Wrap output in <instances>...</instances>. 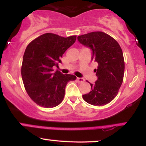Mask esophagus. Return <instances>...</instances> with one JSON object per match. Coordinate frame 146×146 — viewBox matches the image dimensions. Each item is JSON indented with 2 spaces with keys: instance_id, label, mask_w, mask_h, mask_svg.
<instances>
[{
  "instance_id": "obj_1",
  "label": "esophagus",
  "mask_w": 146,
  "mask_h": 146,
  "mask_svg": "<svg viewBox=\"0 0 146 146\" xmlns=\"http://www.w3.org/2000/svg\"><path fill=\"white\" fill-rule=\"evenodd\" d=\"M77 81H78L79 83H82L84 81V79L82 78H77Z\"/></svg>"
}]
</instances>
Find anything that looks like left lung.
Returning <instances> with one entry per match:
<instances>
[{
    "label": "left lung",
    "instance_id": "obj_1",
    "mask_svg": "<svg viewBox=\"0 0 146 146\" xmlns=\"http://www.w3.org/2000/svg\"><path fill=\"white\" fill-rule=\"evenodd\" d=\"M79 42L91 50V60L98 64V80L90 83L91 90L83 95L89 104L104 106L116 97L124 75V60L119 44L114 38L102 31H94L78 37Z\"/></svg>",
    "mask_w": 146,
    "mask_h": 146
}]
</instances>
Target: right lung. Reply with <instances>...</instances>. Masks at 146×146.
Returning a JSON list of instances; mask_svg holds the SVG:
<instances>
[{"label":"right lung","mask_w":146,"mask_h":146,"mask_svg":"<svg viewBox=\"0 0 146 146\" xmlns=\"http://www.w3.org/2000/svg\"><path fill=\"white\" fill-rule=\"evenodd\" d=\"M76 36L64 38L54 33L41 35L25 49L21 75L25 90L35 103L44 108H53L62 102L65 88L76 77L53 71V66L61 63L62 55L72 44Z\"/></svg>","instance_id":"add662e5"}]
</instances>
